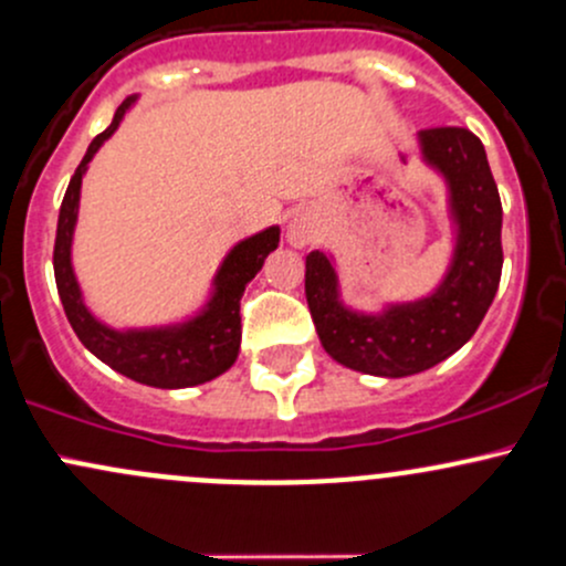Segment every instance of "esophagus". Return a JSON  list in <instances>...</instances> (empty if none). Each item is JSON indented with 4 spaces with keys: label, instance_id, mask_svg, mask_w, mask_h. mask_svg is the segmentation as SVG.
Wrapping results in <instances>:
<instances>
[{
    "label": "esophagus",
    "instance_id": "34e87169",
    "mask_svg": "<svg viewBox=\"0 0 566 566\" xmlns=\"http://www.w3.org/2000/svg\"><path fill=\"white\" fill-rule=\"evenodd\" d=\"M287 241L293 247H306L312 241V226L303 217H293L287 226Z\"/></svg>",
    "mask_w": 566,
    "mask_h": 566
}]
</instances>
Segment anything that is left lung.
<instances>
[{
    "label": "left lung",
    "instance_id": "obj_1",
    "mask_svg": "<svg viewBox=\"0 0 566 566\" xmlns=\"http://www.w3.org/2000/svg\"><path fill=\"white\" fill-rule=\"evenodd\" d=\"M421 160L443 177L454 252L430 295L368 314L340 301L333 254H306V301L322 346L359 374H421L462 349L492 306L502 273V203L481 139L468 128L419 132Z\"/></svg>",
    "mask_w": 566,
    "mask_h": 566
}]
</instances>
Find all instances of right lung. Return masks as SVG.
Listing matches in <instances>:
<instances>
[{"label": "right lung", "mask_w": 566, "mask_h": 566, "mask_svg": "<svg viewBox=\"0 0 566 566\" xmlns=\"http://www.w3.org/2000/svg\"><path fill=\"white\" fill-rule=\"evenodd\" d=\"M134 107V98H126L112 117L107 132H102L88 145V153L80 160L59 212L55 231L53 271L55 287L64 303L66 319L72 331L83 340L91 354L104 365L123 374L132 381L158 389L198 387L203 381L222 376L239 357L241 346V295L252 282L254 273L263 269L265 258L279 247V226L247 235L222 258L212 279V293L207 303L190 314L188 319L155 327H109L85 306L83 287L72 265V241L80 214V188L88 171V164L98 147L117 132L126 112Z\"/></svg>", "instance_id": "right-lung-1"}]
</instances>
